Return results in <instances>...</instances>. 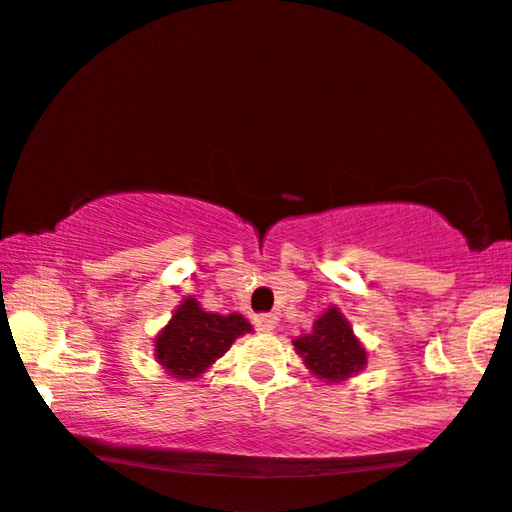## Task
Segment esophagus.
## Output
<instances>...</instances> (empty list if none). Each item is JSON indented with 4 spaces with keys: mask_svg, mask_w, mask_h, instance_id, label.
I'll list each match as a JSON object with an SVG mask.
<instances>
[{
    "mask_svg": "<svg viewBox=\"0 0 512 512\" xmlns=\"http://www.w3.org/2000/svg\"><path fill=\"white\" fill-rule=\"evenodd\" d=\"M276 325H278L276 313H260V316H255V327H257V330H260V332L276 330Z\"/></svg>",
    "mask_w": 512,
    "mask_h": 512,
    "instance_id": "esophagus-1",
    "label": "esophagus"
}]
</instances>
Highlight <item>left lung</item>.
<instances>
[{
	"mask_svg": "<svg viewBox=\"0 0 512 512\" xmlns=\"http://www.w3.org/2000/svg\"><path fill=\"white\" fill-rule=\"evenodd\" d=\"M292 346L306 370L325 384H342L367 367V349L337 306H327L311 332L292 339Z\"/></svg>",
	"mask_w": 512,
	"mask_h": 512,
	"instance_id": "left-lung-1",
	"label": "left lung"
}]
</instances>
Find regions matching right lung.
<instances>
[{
  "label": "right lung",
  "instance_id": "add662e5",
  "mask_svg": "<svg viewBox=\"0 0 512 512\" xmlns=\"http://www.w3.org/2000/svg\"><path fill=\"white\" fill-rule=\"evenodd\" d=\"M245 332H252V325L243 313L222 316L203 309L196 297H185L154 337V358L168 377L194 381Z\"/></svg>",
  "mask_w": 512,
  "mask_h": 512
}]
</instances>
